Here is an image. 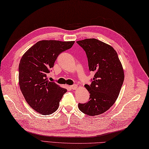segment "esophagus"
<instances>
[{"instance_id":"obj_1","label":"esophagus","mask_w":149,"mask_h":149,"mask_svg":"<svg viewBox=\"0 0 149 149\" xmlns=\"http://www.w3.org/2000/svg\"><path fill=\"white\" fill-rule=\"evenodd\" d=\"M70 88H71L72 90H76L77 89L78 86H77V85H76V84H74V85H72V86H70Z\"/></svg>"}]
</instances>
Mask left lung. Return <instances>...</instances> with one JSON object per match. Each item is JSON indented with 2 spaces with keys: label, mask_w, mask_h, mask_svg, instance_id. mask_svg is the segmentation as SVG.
Wrapping results in <instances>:
<instances>
[{
  "label": "left lung",
  "mask_w": 149,
  "mask_h": 149,
  "mask_svg": "<svg viewBox=\"0 0 149 149\" xmlns=\"http://www.w3.org/2000/svg\"><path fill=\"white\" fill-rule=\"evenodd\" d=\"M86 52L90 71L95 73L90 85L84 86L89 91L90 100L79 103L81 111L96 116L108 110L118 97L124 80V73L115 50L101 41L90 38L77 41Z\"/></svg>",
  "instance_id": "left-lung-1"
}]
</instances>
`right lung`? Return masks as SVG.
Wrapping results in <instances>:
<instances>
[{
	"label": "right lung",
	"mask_w": 149,
	"mask_h": 149,
	"mask_svg": "<svg viewBox=\"0 0 149 149\" xmlns=\"http://www.w3.org/2000/svg\"><path fill=\"white\" fill-rule=\"evenodd\" d=\"M73 42L42 40L24 54L18 66L19 86L27 104L36 112L48 115L58 109L66 92L47 78L58 56L70 49Z\"/></svg>",
	"instance_id": "right-lung-1"
}]
</instances>
